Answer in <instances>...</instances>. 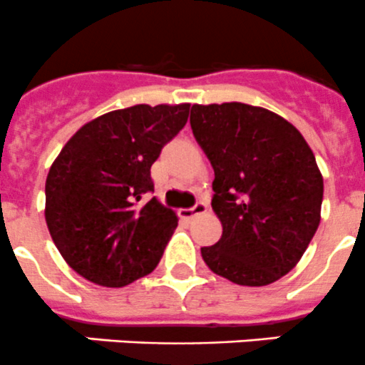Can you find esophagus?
Here are the masks:
<instances>
[{
  "label": "esophagus",
  "mask_w": 365,
  "mask_h": 365,
  "mask_svg": "<svg viewBox=\"0 0 365 365\" xmlns=\"http://www.w3.org/2000/svg\"><path fill=\"white\" fill-rule=\"evenodd\" d=\"M206 210H208V205L205 203V201H197L196 205L192 206V208H182L178 210V215L182 217V219H194V217L201 215V213H206Z\"/></svg>",
  "instance_id": "1"
}]
</instances>
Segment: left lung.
I'll return each instance as SVG.
<instances>
[{
  "instance_id": "1",
  "label": "left lung",
  "mask_w": 365,
  "mask_h": 365,
  "mask_svg": "<svg viewBox=\"0 0 365 365\" xmlns=\"http://www.w3.org/2000/svg\"><path fill=\"white\" fill-rule=\"evenodd\" d=\"M212 164V208L222 237L201 256L213 274L267 286L304 256L322 219L323 176L304 135L268 109L242 102L190 109Z\"/></svg>"
}]
</instances>
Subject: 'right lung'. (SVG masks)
<instances>
[{
    "mask_svg": "<svg viewBox=\"0 0 365 365\" xmlns=\"http://www.w3.org/2000/svg\"><path fill=\"white\" fill-rule=\"evenodd\" d=\"M190 104H138L79 128L46 180V222L68 267L95 284L121 288L159 264L178 217L150 176L165 143L187 123Z\"/></svg>",
    "mask_w": 365,
    "mask_h": 365,
    "instance_id": "add662e5",
    "label": "right lung"
}]
</instances>
